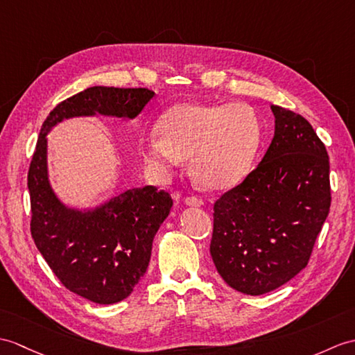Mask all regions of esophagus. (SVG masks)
Instances as JSON below:
<instances>
[{
    "instance_id": "1",
    "label": "esophagus",
    "mask_w": 355,
    "mask_h": 355,
    "mask_svg": "<svg viewBox=\"0 0 355 355\" xmlns=\"http://www.w3.org/2000/svg\"><path fill=\"white\" fill-rule=\"evenodd\" d=\"M184 201L187 205H191V207H201V205L204 204L201 198H196V196H187Z\"/></svg>"
}]
</instances>
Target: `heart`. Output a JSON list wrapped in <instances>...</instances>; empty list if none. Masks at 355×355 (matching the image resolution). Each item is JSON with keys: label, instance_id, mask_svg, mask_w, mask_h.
I'll list each match as a JSON object with an SVG mask.
<instances>
[{"label": "heart", "instance_id": "b5f03b06", "mask_svg": "<svg viewBox=\"0 0 355 355\" xmlns=\"http://www.w3.org/2000/svg\"><path fill=\"white\" fill-rule=\"evenodd\" d=\"M159 131L145 137V157L166 175L191 157L195 180L209 189H228L248 174L260 145V121L242 103H181L163 114Z\"/></svg>", "mask_w": 355, "mask_h": 355}]
</instances>
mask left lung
Segmentation results:
<instances>
[{"mask_svg": "<svg viewBox=\"0 0 355 355\" xmlns=\"http://www.w3.org/2000/svg\"><path fill=\"white\" fill-rule=\"evenodd\" d=\"M270 110L275 133L265 157L213 207V263L230 287L254 296L307 266L331 205L322 140L301 114Z\"/></svg>", "mask_w": 355, "mask_h": 355, "instance_id": "8db88e82", "label": "left lung"}]
</instances>
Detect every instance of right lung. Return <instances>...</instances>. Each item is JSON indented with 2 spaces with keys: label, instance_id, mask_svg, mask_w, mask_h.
I'll list each match as a JSON object with an SVG mask.
<instances>
[{
  "label": "right lung",
  "instance_id": "add662e5",
  "mask_svg": "<svg viewBox=\"0 0 355 355\" xmlns=\"http://www.w3.org/2000/svg\"><path fill=\"white\" fill-rule=\"evenodd\" d=\"M154 96L150 89L94 86L57 104L45 119L28 169L31 237L66 289L96 304H114L145 275L153 241L168 218L172 198L154 186L136 187L92 210L71 209L48 180L46 135L63 119H133Z\"/></svg>",
  "mask_w": 355,
  "mask_h": 355
}]
</instances>
